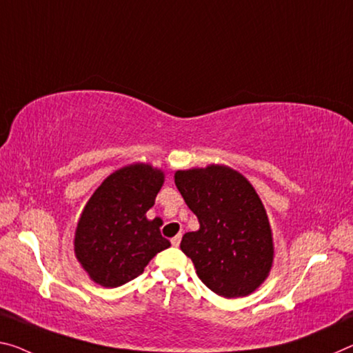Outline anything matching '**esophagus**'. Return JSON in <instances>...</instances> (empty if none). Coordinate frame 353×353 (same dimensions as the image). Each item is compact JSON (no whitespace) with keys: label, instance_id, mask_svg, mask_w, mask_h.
<instances>
[{"label":"esophagus","instance_id":"obj_1","mask_svg":"<svg viewBox=\"0 0 353 353\" xmlns=\"http://www.w3.org/2000/svg\"><path fill=\"white\" fill-rule=\"evenodd\" d=\"M181 240H182V236H181V234H177L176 237H172V239H171L172 247H179V245H181Z\"/></svg>","mask_w":353,"mask_h":353}]
</instances>
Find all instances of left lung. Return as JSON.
Segmentation results:
<instances>
[{
    "label": "left lung",
    "mask_w": 353,
    "mask_h": 353,
    "mask_svg": "<svg viewBox=\"0 0 353 353\" xmlns=\"http://www.w3.org/2000/svg\"><path fill=\"white\" fill-rule=\"evenodd\" d=\"M176 187L198 216L199 231L182 237L201 281L226 299L253 292L273 261L272 231L251 183L228 166L177 171Z\"/></svg>",
    "instance_id": "8db88e82"
}]
</instances>
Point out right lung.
Returning a JSON list of instances; mask_svg holds the SVG:
<instances>
[{
    "instance_id": "add662e5",
    "label": "right lung",
    "mask_w": 353,
    "mask_h": 353,
    "mask_svg": "<svg viewBox=\"0 0 353 353\" xmlns=\"http://www.w3.org/2000/svg\"><path fill=\"white\" fill-rule=\"evenodd\" d=\"M163 185V172L130 165L106 177L83 210L75 232L77 259L103 288L122 286L144 272L152 257L170 248L160 220L146 212Z\"/></svg>"
}]
</instances>
